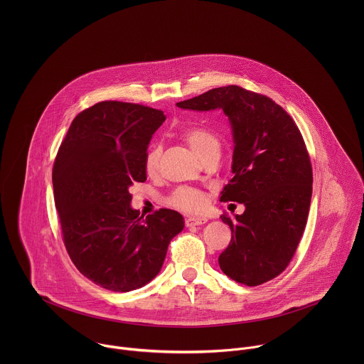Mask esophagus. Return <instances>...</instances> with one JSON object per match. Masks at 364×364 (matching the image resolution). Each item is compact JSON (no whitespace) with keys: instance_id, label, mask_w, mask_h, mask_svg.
I'll return each instance as SVG.
<instances>
[{"instance_id":"34e87169","label":"esophagus","mask_w":364,"mask_h":364,"mask_svg":"<svg viewBox=\"0 0 364 364\" xmlns=\"http://www.w3.org/2000/svg\"><path fill=\"white\" fill-rule=\"evenodd\" d=\"M205 223H208V218H205V217H189L185 220L186 227H196V225H202Z\"/></svg>"}]
</instances>
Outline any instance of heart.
Returning a JSON list of instances; mask_svg holds the SVG:
<instances>
[{
	"label": "heart",
	"mask_w": 364,
	"mask_h": 364,
	"mask_svg": "<svg viewBox=\"0 0 364 364\" xmlns=\"http://www.w3.org/2000/svg\"><path fill=\"white\" fill-rule=\"evenodd\" d=\"M182 137L202 161L213 153L220 154L221 143L218 136L205 126L186 127L182 130ZM159 158H161V147L158 144H154L146 156V171L149 175L156 173ZM166 202L172 208L193 214L205 210L208 205V195L205 191L199 188L178 186L168 195Z\"/></svg>",
	"instance_id": "heart-1"
}]
</instances>
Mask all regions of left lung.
I'll return each instance as SVG.
<instances>
[{
    "label": "left lung",
    "instance_id": "1",
    "mask_svg": "<svg viewBox=\"0 0 364 364\" xmlns=\"http://www.w3.org/2000/svg\"><path fill=\"white\" fill-rule=\"evenodd\" d=\"M176 105L220 107L231 122L234 176L221 200L244 203L245 211L220 215L231 230L218 257L221 270L250 287L274 279L297 251L311 203V159L297 124L273 100L240 85L213 88Z\"/></svg>",
    "mask_w": 364,
    "mask_h": 364
}]
</instances>
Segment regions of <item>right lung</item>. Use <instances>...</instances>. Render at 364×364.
Returning a JSON list of instances; mask_svg holds the SVG:
<instances>
[{"label": "right lung", "mask_w": 364, "mask_h": 364, "mask_svg": "<svg viewBox=\"0 0 364 364\" xmlns=\"http://www.w3.org/2000/svg\"><path fill=\"white\" fill-rule=\"evenodd\" d=\"M165 116L150 106L104 101L80 112L53 165L64 247L75 267L112 291L147 284L159 272L182 215L159 208L143 218L129 188L147 179V147Z\"/></svg>", "instance_id": "add662e5"}]
</instances>
